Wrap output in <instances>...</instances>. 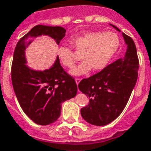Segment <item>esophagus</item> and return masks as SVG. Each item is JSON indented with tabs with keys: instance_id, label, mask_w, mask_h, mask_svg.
<instances>
[{
	"instance_id": "1",
	"label": "esophagus",
	"mask_w": 151,
	"mask_h": 151,
	"mask_svg": "<svg viewBox=\"0 0 151 151\" xmlns=\"http://www.w3.org/2000/svg\"><path fill=\"white\" fill-rule=\"evenodd\" d=\"M75 81H76V84L78 85L79 82L81 81V79H80V78H75Z\"/></svg>"
}]
</instances>
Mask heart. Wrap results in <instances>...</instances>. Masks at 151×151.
I'll return each mask as SVG.
<instances>
[{"mask_svg": "<svg viewBox=\"0 0 151 151\" xmlns=\"http://www.w3.org/2000/svg\"><path fill=\"white\" fill-rule=\"evenodd\" d=\"M70 44L77 53H81L82 60L78 66L71 71L75 76L83 75L92 69L94 71L106 66L119 48V38L113 32H86L73 35ZM58 56L61 64L68 69L74 67L77 61L74 53L68 46H60Z\"/></svg>", "mask_w": 151, "mask_h": 151, "instance_id": "1", "label": "heart"}]
</instances>
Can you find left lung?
<instances>
[{"instance_id":"1","label":"left lung","mask_w":151,"mask_h":151,"mask_svg":"<svg viewBox=\"0 0 151 151\" xmlns=\"http://www.w3.org/2000/svg\"><path fill=\"white\" fill-rule=\"evenodd\" d=\"M110 25L120 31L115 25ZM122 37L127 45L123 58L78 84L79 90L90 98L89 105L81 109V117L94 126H106L121 114L138 79L139 61L134 42L124 33Z\"/></svg>"}]
</instances>
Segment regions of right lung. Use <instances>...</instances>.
<instances>
[{
  "label": "right lung",
  "instance_id": "1",
  "mask_svg": "<svg viewBox=\"0 0 151 151\" xmlns=\"http://www.w3.org/2000/svg\"><path fill=\"white\" fill-rule=\"evenodd\" d=\"M65 32L61 26L36 25L19 40L13 53L11 78L17 101L24 114L41 126L58 120L61 103L75 97L78 86L74 78L61 67L58 56L51 68L38 71L25 65L24 50L33 39L41 35H48L59 45Z\"/></svg>",
  "mask_w": 151,
  "mask_h": 151
}]
</instances>
